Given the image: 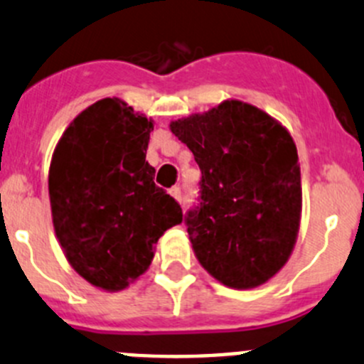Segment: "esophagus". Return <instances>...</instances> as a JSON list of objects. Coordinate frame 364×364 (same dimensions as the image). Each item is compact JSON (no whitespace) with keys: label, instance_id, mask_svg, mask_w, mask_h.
I'll return each mask as SVG.
<instances>
[{"label":"esophagus","instance_id":"esophagus-1","mask_svg":"<svg viewBox=\"0 0 364 364\" xmlns=\"http://www.w3.org/2000/svg\"><path fill=\"white\" fill-rule=\"evenodd\" d=\"M168 193H171L178 203H181V188H179V186H172V188L168 190Z\"/></svg>","mask_w":364,"mask_h":364}]
</instances>
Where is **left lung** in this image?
<instances>
[{
    "label": "left lung",
    "instance_id": "obj_1",
    "mask_svg": "<svg viewBox=\"0 0 364 364\" xmlns=\"http://www.w3.org/2000/svg\"><path fill=\"white\" fill-rule=\"evenodd\" d=\"M199 164V205L185 216L193 252L232 289L273 278L291 257L301 220V171L291 134L240 100L172 121Z\"/></svg>",
    "mask_w": 364,
    "mask_h": 364
}]
</instances>
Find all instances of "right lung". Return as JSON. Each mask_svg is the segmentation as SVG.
Listing matches in <instances>:
<instances>
[{"label": "right lung", "mask_w": 364, "mask_h": 364, "mask_svg": "<svg viewBox=\"0 0 364 364\" xmlns=\"http://www.w3.org/2000/svg\"><path fill=\"white\" fill-rule=\"evenodd\" d=\"M151 130L153 119L104 98L70 123L50 161V211L65 257L109 292L137 280L161 234L183 220L146 161Z\"/></svg>", "instance_id": "obj_1"}]
</instances>
